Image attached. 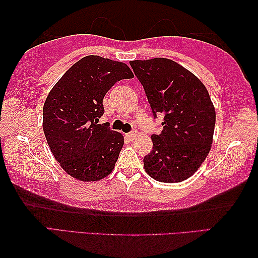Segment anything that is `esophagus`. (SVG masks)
<instances>
[{
	"mask_svg": "<svg viewBox=\"0 0 258 258\" xmlns=\"http://www.w3.org/2000/svg\"><path fill=\"white\" fill-rule=\"evenodd\" d=\"M136 136H137V132H136V130H134V132L126 134V137L130 138V139H134Z\"/></svg>",
	"mask_w": 258,
	"mask_h": 258,
	"instance_id": "esophagus-1",
	"label": "esophagus"
}]
</instances>
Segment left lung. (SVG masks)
Instances as JSON below:
<instances>
[{
    "mask_svg": "<svg viewBox=\"0 0 258 258\" xmlns=\"http://www.w3.org/2000/svg\"><path fill=\"white\" fill-rule=\"evenodd\" d=\"M144 87L153 115H163V130L152 135L153 150L144 169L162 183L191 177L213 144L216 112L208 90L196 75L176 61L153 58L130 61Z\"/></svg>",
    "mask_w": 258,
    "mask_h": 258,
    "instance_id": "1",
    "label": "left lung"
}]
</instances>
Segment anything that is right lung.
Here are the masks:
<instances>
[{
    "instance_id": "obj_1",
    "label": "right lung",
    "mask_w": 258,
    "mask_h": 258,
    "mask_svg": "<svg viewBox=\"0 0 258 258\" xmlns=\"http://www.w3.org/2000/svg\"><path fill=\"white\" fill-rule=\"evenodd\" d=\"M133 78L124 62L87 56L50 90L43 105V132L54 159L73 178L96 181L113 171L124 138L97 121L104 114L106 92L120 80Z\"/></svg>"
}]
</instances>
